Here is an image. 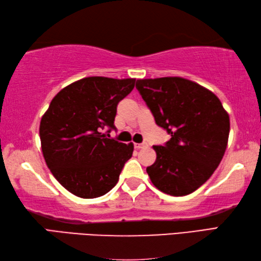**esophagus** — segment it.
Listing matches in <instances>:
<instances>
[{"instance_id": "obj_1", "label": "esophagus", "mask_w": 261, "mask_h": 261, "mask_svg": "<svg viewBox=\"0 0 261 261\" xmlns=\"http://www.w3.org/2000/svg\"><path fill=\"white\" fill-rule=\"evenodd\" d=\"M148 145L146 142H143V143H135V148L136 149H141V148H146Z\"/></svg>"}]
</instances>
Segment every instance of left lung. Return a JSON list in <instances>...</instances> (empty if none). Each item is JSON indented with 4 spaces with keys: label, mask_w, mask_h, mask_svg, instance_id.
I'll list each match as a JSON object with an SVG mask.
<instances>
[{
    "label": "left lung",
    "mask_w": 261,
    "mask_h": 261,
    "mask_svg": "<svg viewBox=\"0 0 261 261\" xmlns=\"http://www.w3.org/2000/svg\"><path fill=\"white\" fill-rule=\"evenodd\" d=\"M136 87L157 125L171 137L153 146L156 162L147 167L152 184L171 196L193 193L224 156L229 114L214 93L181 77L138 80Z\"/></svg>",
    "instance_id": "left-lung-1"
}]
</instances>
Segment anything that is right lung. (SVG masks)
I'll list each match as a JSON object with an SVG mask.
<instances>
[{"instance_id": "add662e5", "label": "right lung", "mask_w": 261, "mask_h": 261, "mask_svg": "<svg viewBox=\"0 0 261 261\" xmlns=\"http://www.w3.org/2000/svg\"><path fill=\"white\" fill-rule=\"evenodd\" d=\"M135 79L85 77L53 98L40 122L41 149L48 168L74 195L95 198L110 192L134 152V145L111 139L116 107L135 87Z\"/></svg>"}]
</instances>
